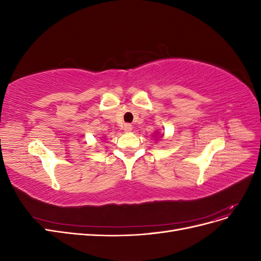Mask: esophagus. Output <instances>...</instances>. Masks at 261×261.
I'll list each match as a JSON object with an SVG mask.
<instances>
[{"instance_id":"34e87169","label":"esophagus","mask_w":261,"mask_h":261,"mask_svg":"<svg viewBox=\"0 0 261 261\" xmlns=\"http://www.w3.org/2000/svg\"><path fill=\"white\" fill-rule=\"evenodd\" d=\"M123 129H124L125 132H130V130L133 129V126H132L130 124H128V123H126V124H124V126H123Z\"/></svg>"}]
</instances>
